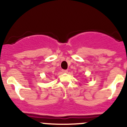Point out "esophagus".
Listing matches in <instances>:
<instances>
[{
	"label": "esophagus",
	"instance_id": "esophagus-1",
	"mask_svg": "<svg viewBox=\"0 0 127 127\" xmlns=\"http://www.w3.org/2000/svg\"><path fill=\"white\" fill-rule=\"evenodd\" d=\"M62 72L64 73H67L68 71H67V70H63Z\"/></svg>",
	"mask_w": 127,
	"mask_h": 127
}]
</instances>
